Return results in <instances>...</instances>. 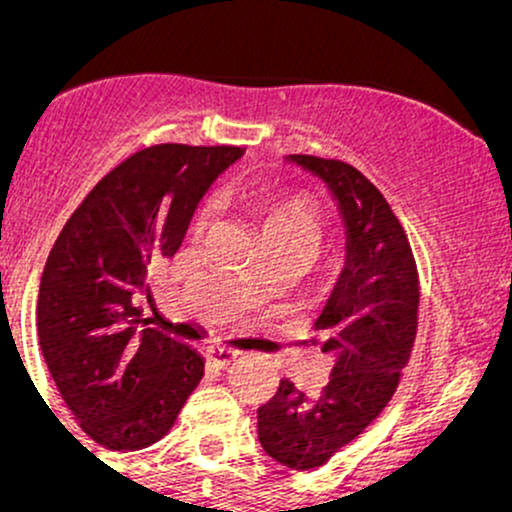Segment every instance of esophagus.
Wrapping results in <instances>:
<instances>
[{
    "instance_id": "34e87169",
    "label": "esophagus",
    "mask_w": 512,
    "mask_h": 512,
    "mask_svg": "<svg viewBox=\"0 0 512 512\" xmlns=\"http://www.w3.org/2000/svg\"><path fill=\"white\" fill-rule=\"evenodd\" d=\"M238 358H240V351L226 349V346H211L207 354V363L214 368H231L236 366Z\"/></svg>"
}]
</instances>
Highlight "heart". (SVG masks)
Returning a JSON list of instances; mask_svg holds the SVG:
<instances>
[{
	"instance_id": "obj_1",
	"label": "heart",
	"mask_w": 512,
	"mask_h": 512,
	"mask_svg": "<svg viewBox=\"0 0 512 512\" xmlns=\"http://www.w3.org/2000/svg\"><path fill=\"white\" fill-rule=\"evenodd\" d=\"M255 214L260 219L264 243L269 252L296 257L298 262H310L320 252L325 240V214L305 195H276L257 199ZM211 216V202L197 204L192 211L190 231L199 233Z\"/></svg>"
}]
</instances>
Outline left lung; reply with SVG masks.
Instances as JSON below:
<instances>
[{
    "mask_svg": "<svg viewBox=\"0 0 512 512\" xmlns=\"http://www.w3.org/2000/svg\"><path fill=\"white\" fill-rule=\"evenodd\" d=\"M289 161L332 190L346 226V264L315 320L322 351L334 356L325 387L308 395L289 378L257 409L269 457L289 469H317L361 436L397 392L419 327V272L402 223L361 170L337 158Z\"/></svg>",
    "mask_w": 512,
    "mask_h": 512,
    "instance_id": "1",
    "label": "left lung"
}]
</instances>
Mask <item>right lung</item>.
Wrapping results in <instances>:
<instances>
[{
    "mask_svg": "<svg viewBox=\"0 0 512 512\" xmlns=\"http://www.w3.org/2000/svg\"><path fill=\"white\" fill-rule=\"evenodd\" d=\"M240 146L156 144L88 192L45 262L38 339L57 390L88 438L117 452L173 428L204 375L190 344L146 327L134 308L146 274L178 252L209 185Z\"/></svg>",
    "mask_w": 512,
    "mask_h": 512,
    "instance_id": "right-lung-1",
    "label": "right lung"
}]
</instances>
